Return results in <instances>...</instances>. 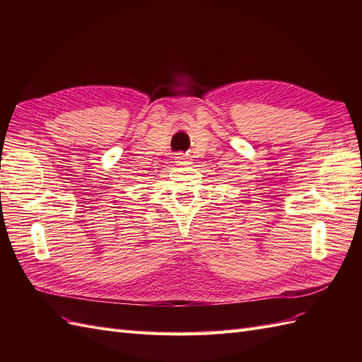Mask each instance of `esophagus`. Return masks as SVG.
Segmentation results:
<instances>
[{
	"label": "esophagus",
	"mask_w": 362,
	"mask_h": 362,
	"mask_svg": "<svg viewBox=\"0 0 362 362\" xmlns=\"http://www.w3.org/2000/svg\"><path fill=\"white\" fill-rule=\"evenodd\" d=\"M173 158H175V163H178V164H185V163H187V158H185L184 154H177Z\"/></svg>",
	"instance_id": "obj_1"
}]
</instances>
